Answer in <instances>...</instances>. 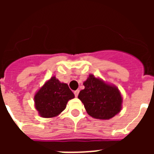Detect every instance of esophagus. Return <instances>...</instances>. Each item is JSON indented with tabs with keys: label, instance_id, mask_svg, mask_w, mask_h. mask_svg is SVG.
<instances>
[{
	"label": "esophagus",
	"instance_id": "34e87169",
	"mask_svg": "<svg viewBox=\"0 0 154 154\" xmlns=\"http://www.w3.org/2000/svg\"><path fill=\"white\" fill-rule=\"evenodd\" d=\"M79 90H75L74 92V94H75V97H77L79 95Z\"/></svg>",
	"mask_w": 154,
	"mask_h": 154
}]
</instances>
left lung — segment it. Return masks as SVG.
I'll return each instance as SVG.
<instances>
[{"instance_id":"obj_1","label":"left lung","mask_w":154,"mask_h":154,"mask_svg":"<svg viewBox=\"0 0 154 154\" xmlns=\"http://www.w3.org/2000/svg\"><path fill=\"white\" fill-rule=\"evenodd\" d=\"M83 85L85 89L80 91L78 98L90 116L109 119L120 112L123 98L115 85L106 83L93 75H89Z\"/></svg>"}]
</instances>
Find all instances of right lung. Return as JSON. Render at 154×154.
Instances as JSON below:
<instances>
[{
	"mask_svg": "<svg viewBox=\"0 0 154 154\" xmlns=\"http://www.w3.org/2000/svg\"><path fill=\"white\" fill-rule=\"evenodd\" d=\"M73 98L74 93L69 85L53 76L36 92L34 100L42 117L52 118L59 115L66 108L69 100Z\"/></svg>",
	"mask_w": 154,
	"mask_h": 154,
	"instance_id": "right-lung-1",
	"label": "right lung"
}]
</instances>
